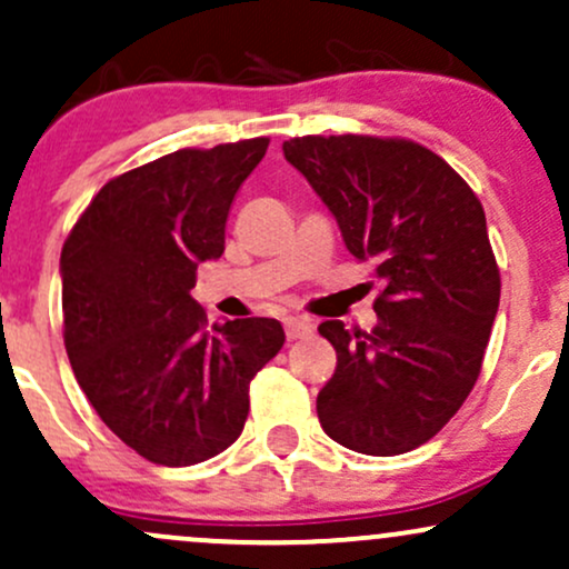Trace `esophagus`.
<instances>
[{
  "label": "esophagus",
  "mask_w": 569,
  "mask_h": 569,
  "mask_svg": "<svg viewBox=\"0 0 569 569\" xmlns=\"http://www.w3.org/2000/svg\"><path fill=\"white\" fill-rule=\"evenodd\" d=\"M283 329H286V337L291 339H307L312 337V331H316V326H312L310 318H302V316H291L283 321Z\"/></svg>",
  "instance_id": "1"
}]
</instances>
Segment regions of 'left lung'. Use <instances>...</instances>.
<instances>
[{"instance_id": "left-lung-1", "label": "left lung", "mask_w": 569, "mask_h": 569, "mask_svg": "<svg viewBox=\"0 0 569 569\" xmlns=\"http://www.w3.org/2000/svg\"><path fill=\"white\" fill-rule=\"evenodd\" d=\"M283 154L335 213L348 251L385 283L369 335L318 326L337 350L318 420L352 452H409L479 380L500 305L485 208L439 154L407 139L302 136Z\"/></svg>"}]
</instances>
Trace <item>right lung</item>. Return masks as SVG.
I'll return each mask as SVG.
<instances>
[{"label":"right lung","mask_w":569,"mask_h":569,"mask_svg":"<svg viewBox=\"0 0 569 569\" xmlns=\"http://www.w3.org/2000/svg\"><path fill=\"white\" fill-rule=\"evenodd\" d=\"M270 139L179 149L107 181L61 251L63 342L107 428L158 466L224 452L248 385L283 348L276 318L206 329L194 270L224 253L227 213Z\"/></svg>","instance_id":"1"}]
</instances>
